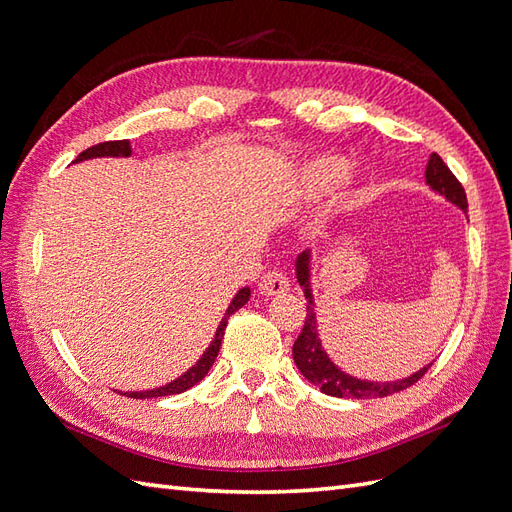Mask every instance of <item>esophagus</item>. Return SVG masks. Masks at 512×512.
Wrapping results in <instances>:
<instances>
[{"mask_svg":"<svg viewBox=\"0 0 512 512\" xmlns=\"http://www.w3.org/2000/svg\"><path fill=\"white\" fill-rule=\"evenodd\" d=\"M258 290L260 294H265V297H280V294H286L290 290V282L282 271L273 269L260 277Z\"/></svg>","mask_w":512,"mask_h":512,"instance_id":"esophagus-1","label":"esophagus"}]
</instances>
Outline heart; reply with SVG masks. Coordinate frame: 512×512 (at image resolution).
I'll return each instance as SVG.
<instances>
[{
	"label": "heart",
	"instance_id": "obj_1",
	"mask_svg": "<svg viewBox=\"0 0 512 512\" xmlns=\"http://www.w3.org/2000/svg\"><path fill=\"white\" fill-rule=\"evenodd\" d=\"M346 173V162L339 158H318L305 170L307 188L312 192H324Z\"/></svg>",
	"mask_w": 512,
	"mask_h": 512
}]
</instances>
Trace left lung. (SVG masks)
<instances>
[{
    "label": "left lung",
    "instance_id": "left-lung-1",
    "mask_svg": "<svg viewBox=\"0 0 512 512\" xmlns=\"http://www.w3.org/2000/svg\"><path fill=\"white\" fill-rule=\"evenodd\" d=\"M425 181L433 192H438L444 196L448 203L457 205L463 213H468V198L463 185L457 181V177L451 173V168L444 164V160L438 156V153H431V158L427 162L425 170ZM309 262H312V254L303 252L297 258V280L299 286L305 292L307 299V316L303 331L297 337V342L292 346V356L294 363H297L301 374L312 382L314 386L322 393H327L331 397H352V399H371V397H389L393 393H399L408 389L414 382L421 380L425 376V371L431 367L425 365L423 369H418L416 374L401 378L395 382H371V380H361L354 378L346 371L339 369L327 352L322 350V342L318 337V327H316V312H314V294H312V284H309Z\"/></svg>",
    "mask_w": 512,
    "mask_h": 512
}]
</instances>
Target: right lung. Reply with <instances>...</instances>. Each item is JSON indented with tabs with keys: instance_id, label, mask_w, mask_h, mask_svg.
Listing matches in <instances>:
<instances>
[{
	"instance_id": "obj_1",
	"label": "right lung",
	"mask_w": 512,
	"mask_h": 512,
	"mask_svg": "<svg viewBox=\"0 0 512 512\" xmlns=\"http://www.w3.org/2000/svg\"><path fill=\"white\" fill-rule=\"evenodd\" d=\"M132 153V147L128 141H106V143H100V145H94L85 149L83 153H79V158H76L74 162H81V160H89V158H128ZM247 301H250V288H241L235 299L230 301L226 314L220 322L218 331H215V337L213 342L209 344V348L203 352V356L196 361V365H192L188 371H185L183 376H179L177 380L168 382L164 386H160V389H151V391H132V393H121L126 397H134V399H149V397H164V395H179L183 391L192 389L194 384H198L200 380H203L207 376V371L211 369V365L215 363V356H218L220 352V346H222V337H224V331H226V322L228 318L237 312V309H241Z\"/></svg>"
}]
</instances>
